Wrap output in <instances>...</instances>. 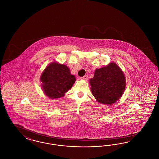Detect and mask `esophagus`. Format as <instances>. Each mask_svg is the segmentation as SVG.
Masks as SVG:
<instances>
[{"instance_id":"obj_1","label":"esophagus","mask_w":159,"mask_h":159,"mask_svg":"<svg viewBox=\"0 0 159 159\" xmlns=\"http://www.w3.org/2000/svg\"><path fill=\"white\" fill-rule=\"evenodd\" d=\"M88 79V75H84V76L82 77H81V79L82 80H87Z\"/></svg>"}]
</instances>
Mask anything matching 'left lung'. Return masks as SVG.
<instances>
[{"instance_id": "1", "label": "left lung", "mask_w": 159, "mask_h": 159, "mask_svg": "<svg viewBox=\"0 0 159 159\" xmlns=\"http://www.w3.org/2000/svg\"><path fill=\"white\" fill-rule=\"evenodd\" d=\"M94 97L102 104H112L120 99L126 86L125 77L115 63L96 69L90 80Z\"/></svg>"}]
</instances>
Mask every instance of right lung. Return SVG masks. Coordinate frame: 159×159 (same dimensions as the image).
Here are the masks:
<instances>
[{"label": "right lung", "mask_w": 159, "mask_h": 159, "mask_svg": "<svg viewBox=\"0 0 159 159\" xmlns=\"http://www.w3.org/2000/svg\"><path fill=\"white\" fill-rule=\"evenodd\" d=\"M44 94L50 98H59L71 89L76 78L64 65L53 62L44 70L41 77Z\"/></svg>", "instance_id": "obj_1"}]
</instances>
